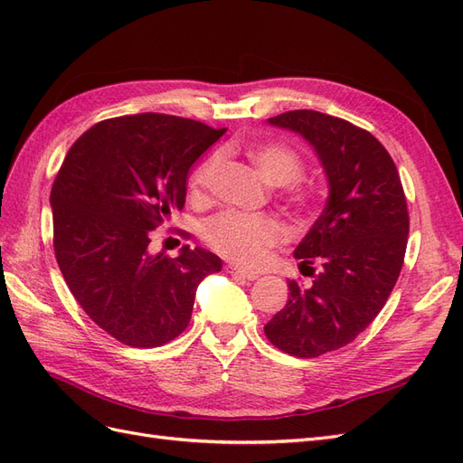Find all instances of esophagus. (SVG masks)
<instances>
[{
  "label": "esophagus",
  "mask_w": 463,
  "mask_h": 463,
  "mask_svg": "<svg viewBox=\"0 0 463 463\" xmlns=\"http://www.w3.org/2000/svg\"><path fill=\"white\" fill-rule=\"evenodd\" d=\"M226 270L232 274V276H240L243 279H257L259 278V272H250V270H245V269H240V266H226Z\"/></svg>",
  "instance_id": "34e87169"
}]
</instances>
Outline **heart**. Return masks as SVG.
<instances>
[{"mask_svg": "<svg viewBox=\"0 0 463 463\" xmlns=\"http://www.w3.org/2000/svg\"><path fill=\"white\" fill-rule=\"evenodd\" d=\"M260 175L270 185H291L303 175L305 164L299 154L278 143L260 145L250 152ZM220 158L208 156L189 177L193 193H204L218 172ZM204 241L222 257L241 264H257L270 247L286 240V228L282 222L272 216H253L237 210H223L213 216L203 226Z\"/></svg>", "mask_w": 463, "mask_h": 463, "instance_id": "1", "label": "heart"}]
</instances>
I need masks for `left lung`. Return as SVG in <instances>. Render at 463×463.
I'll list each match as a JSON object with an SVG mask.
<instances>
[{"instance_id": "8db88e82", "label": "left lung", "mask_w": 463, "mask_h": 463, "mask_svg": "<svg viewBox=\"0 0 463 463\" xmlns=\"http://www.w3.org/2000/svg\"><path fill=\"white\" fill-rule=\"evenodd\" d=\"M269 123L313 146L328 201L293 253L303 274L311 269L313 286L289 279L288 303L264 334L289 355L318 357L354 342L381 313L403 264L408 204L394 160L369 131L315 109L286 111Z\"/></svg>"}]
</instances>
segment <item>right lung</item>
<instances>
[{
  "instance_id": "add662e5",
  "label": "right lung",
  "mask_w": 463,
  "mask_h": 463,
  "mask_svg": "<svg viewBox=\"0 0 463 463\" xmlns=\"http://www.w3.org/2000/svg\"><path fill=\"white\" fill-rule=\"evenodd\" d=\"M226 129L164 114L96 123L53 181V250L73 298L111 338L158 347L184 332L194 293L222 259L185 245L148 250L150 232L185 204L191 165Z\"/></svg>"
}]
</instances>
